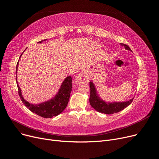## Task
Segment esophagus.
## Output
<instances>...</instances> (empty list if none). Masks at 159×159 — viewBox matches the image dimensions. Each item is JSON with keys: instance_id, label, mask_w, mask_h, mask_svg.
Returning a JSON list of instances; mask_svg holds the SVG:
<instances>
[{"instance_id": "esophagus-1", "label": "esophagus", "mask_w": 159, "mask_h": 159, "mask_svg": "<svg viewBox=\"0 0 159 159\" xmlns=\"http://www.w3.org/2000/svg\"><path fill=\"white\" fill-rule=\"evenodd\" d=\"M89 80V75L86 71H84L79 74L75 79V83L79 84L82 83H88Z\"/></svg>"}]
</instances>
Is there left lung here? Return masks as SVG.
Here are the masks:
<instances>
[{"instance_id":"left-lung-1","label":"left lung","mask_w":159,"mask_h":159,"mask_svg":"<svg viewBox=\"0 0 159 159\" xmlns=\"http://www.w3.org/2000/svg\"><path fill=\"white\" fill-rule=\"evenodd\" d=\"M122 46H124L125 48L127 50L132 51L128 45L125 44H120ZM90 96L89 99V102L91 106L99 113H102L104 114L111 115L115 113H118L119 111L127 107L133 101L134 98L129 99L128 101L126 102H105L99 97L98 93V91L96 88V86L93 84L92 80L90 82Z\"/></svg>"}]
</instances>
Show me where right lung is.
Returning a JSON list of instances; mask_svg holds the SVG:
<instances>
[{
    "label": "right lung",
    "mask_w": 159,
    "mask_h": 159,
    "mask_svg": "<svg viewBox=\"0 0 159 159\" xmlns=\"http://www.w3.org/2000/svg\"><path fill=\"white\" fill-rule=\"evenodd\" d=\"M45 40H46V39L39 41L38 43H42ZM21 55L22 54H21L20 57ZM18 63L19 61L17 62L16 66V73L17 71V67H18ZM16 82L17 88H18L19 96L23 104H24L31 112L34 113L35 114H37L42 117H44V118H52L53 116H56L62 113L63 110L67 107L70 98V92H71L72 90V78L70 76H68L63 81L61 85L60 86V89H59L57 93L54 98L43 103L33 104L27 102L25 99L23 98L21 89L20 88L18 84H17V76Z\"/></svg>",
    "instance_id": "right-lung-1"
}]
</instances>
